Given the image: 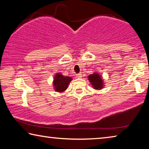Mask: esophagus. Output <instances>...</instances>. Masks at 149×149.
<instances>
[{
  "instance_id": "esophagus-1",
  "label": "esophagus",
  "mask_w": 149,
  "mask_h": 149,
  "mask_svg": "<svg viewBox=\"0 0 149 149\" xmlns=\"http://www.w3.org/2000/svg\"><path fill=\"white\" fill-rule=\"evenodd\" d=\"M76 77H78V78H81V77H82V74H81V73H79V74H76Z\"/></svg>"
}]
</instances>
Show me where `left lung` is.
<instances>
[{
	"label": "left lung",
	"instance_id": "1",
	"mask_svg": "<svg viewBox=\"0 0 149 149\" xmlns=\"http://www.w3.org/2000/svg\"><path fill=\"white\" fill-rule=\"evenodd\" d=\"M88 79L95 89L100 90L104 86L102 76L99 73L95 72L94 74L89 75L88 76Z\"/></svg>",
	"mask_w": 149,
	"mask_h": 149
}]
</instances>
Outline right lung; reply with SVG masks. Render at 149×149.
<instances>
[{
    "label": "right lung",
    "instance_id": "add662e5",
    "mask_svg": "<svg viewBox=\"0 0 149 149\" xmlns=\"http://www.w3.org/2000/svg\"><path fill=\"white\" fill-rule=\"evenodd\" d=\"M72 80V78L69 76H64L60 73L55 74L53 80V86L56 92L63 93L67 89L70 82Z\"/></svg>",
    "mask_w": 149,
    "mask_h": 149
}]
</instances>
